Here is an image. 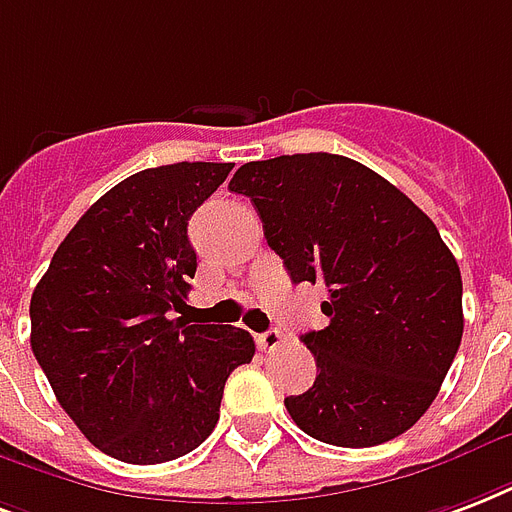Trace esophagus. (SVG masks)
<instances>
[{"mask_svg":"<svg viewBox=\"0 0 512 512\" xmlns=\"http://www.w3.org/2000/svg\"><path fill=\"white\" fill-rule=\"evenodd\" d=\"M279 343H282V333H279L276 327H271V330H265V333L257 335V346H260L263 351H273Z\"/></svg>","mask_w":512,"mask_h":512,"instance_id":"esophagus-1","label":"esophagus"}]
</instances>
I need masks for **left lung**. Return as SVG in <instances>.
Instances as JSON below:
<instances>
[{
    "label": "left lung",
    "instance_id": "obj_1",
    "mask_svg": "<svg viewBox=\"0 0 512 512\" xmlns=\"http://www.w3.org/2000/svg\"><path fill=\"white\" fill-rule=\"evenodd\" d=\"M268 247L295 284L322 282L330 325L300 335L317 381L284 400L306 435L368 448L424 416L462 343V273L435 222L368 166L330 155L244 163Z\"/></svg>",
    "mask_w": 512,
    "mask_h": 512
}]
</instances>
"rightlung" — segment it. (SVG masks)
<instances>
[{
  "instance_id": "add662e5",
  "label": "right lung",
  "mask_w": 512,
  "mask_h": 512,
  "mask_svg": "<svg viewBox=\"0 0 512 512\" xmlns=\"http://www.w3.org/2000/svg\"><path fill=\"white\" fill-rule=\"evenodd\" d=\"M233 163L131 174L77 220L31 295V351L85 438L128 464L190 454L225 381L255 357L247 330L177 317L195 276L187 220Z\"/></svg>"
}]
</instances>
